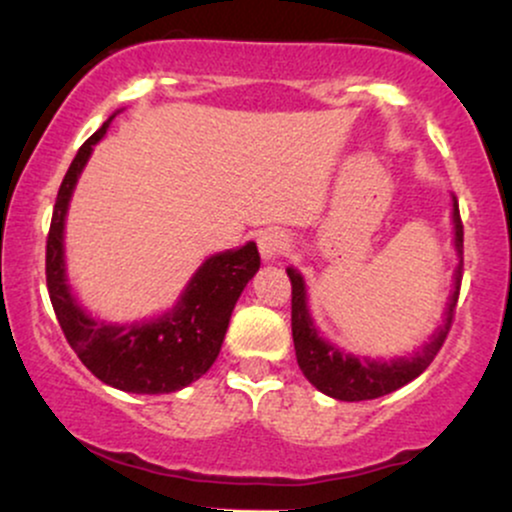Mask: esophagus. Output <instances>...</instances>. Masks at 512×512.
<instances>
[{
  "label": "esophagus",
  "instance_id": "34e87169",
  "mask_svg": "<svg viewBox=\"0 0 512 512\" xmlns=\"http://www.w3.org/2000/svg\"><path fill=\"white\" fill-rule=\"evenodd\" d=\"M257 248H260V255L262 260H276L279 255H284V250L289 248V238L284 236L281 231H264L260 233V238H257Z\"/></svg>",
  "mask_w": 512,
  "mask_h": 512
}]
</instances>
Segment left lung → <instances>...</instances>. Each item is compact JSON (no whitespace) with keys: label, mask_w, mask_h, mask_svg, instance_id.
Wrapping results in <instances>:
<instances>
[{"label":"left lung","mask_w":512,"mask_h":512,"mask_svg":"<svg viewBox=\"0 0 512 512\" xmlns=\"http://www.w3.org/2000/svg\"><path fill=\"white\" fill-rule=\"evenodd\" d=\"M452 223H455V250L460 255V264L455 269V289H452L448 310H445L443 325L438 327L431 342L424 349L416 351L411 358H392V361H373V358H356L344 354L337 346L320 337L310 320L308 303H305V284L303 276L296 269H286L291 279V332L293 346H296L298 366H301L305 378L313 383L317 390L325 392L342 402H363V399H375L390 395L414 378H419L424 370L431 366L433 358L438 356L440 346L445 344L455 317L457 298H460L462 284V219L457 199L452 197Z\"/></svg>","instance_id":"obj_1"}]
</instances>
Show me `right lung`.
I'll return each instance as SVG.
<instances>
[{"label": "right lung", "instance_id": "1", "mask_svg": "<svg viewBox=\"0 0 512 512\" xmlns=\"http://www.w3.org/2000/svg\"><path fill=\"white\" fill-rule=\"evenodd\" d=\"M110 120L81 144L57 192L45 248L48 293L69 346L98 380L137 395H163L195 383L216 361L236 301L260 269V252L255 243H248L240 250L211 255L190 279L178 305L158 320L105 325L88 317L64 274V216L76 180Z\"/></svg>", "mask_w": 512, "mask_h": 512}]
</instances>
